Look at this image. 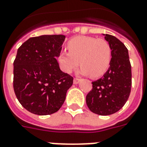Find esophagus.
Wrapping results in <instances>:
<instances>
[{"label":"esophagus","instance_id":"obj_1","mask_svg":"<svg viewBox=\"0 0 147 147\" xmlns=\"http://www.w3.org/2000/svg\"><path fill=\"white\" fill-rule=\"evenodd\" d=\"M79 82H80V79H78V78H74L73 83L75 84V85H76V84H78V83H79Z\"/></svg>","mask_w":147,"mask_h":147}]
</instances>
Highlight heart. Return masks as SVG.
I'll return each mask as SVG.
<instances>
[{
	"instance_id": "b5f03b06",
	"label": "heart",
	"mask_w": 147,
	"mask_h": 147,
	"mask_svg": "<svg viewBox=\"0 0 147 147\" xmlns=\"http://www.w3.org/2000/svg\"><path fill=\"white\" fill-rule=\"evenodd\" d=\"M68 51H61L58 57L61 70L71 73L79 65L85 76H102L110 65L112 50L108 41L92 37L78 36L67 44Z\"/></svg>"
}]
</instances>
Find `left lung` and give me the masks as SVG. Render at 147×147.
<instances>
[{"label":"left lung","instance_id":"obj_1","mask_svg":"<svg viewBox=\"0 0 147 147\" xmlns=\"http://www.w3.org/2000/svg\"><path fill=\"white\" fill-rule=\"evenodd\" d=\"M112 50L108 71L92 82V88L86 96V104L92 113L108 116L118 112L128 99L132 86L131 65L128 49L118 38L104 34Z\"/></svg>","mask_w":147,"mask_h":147}]
</instances>
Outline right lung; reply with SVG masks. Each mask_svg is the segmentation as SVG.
Listing matches in <instances>:
<instances>
[{
    "mask_svg": "<svg viewBox=\"0 0 147 147\" xmlns=\"http://www.w3.org/2000/svg\"><path fill=\"white\" fill-rule=\"evenodd\" d=\"M65 35H41L27 40L14 61V90L24 109L39 116L59 110L73 78L59 68Z\"/></svg>",
    "mask_w": 147,
    "mask_h": 147,
    "instance_id": "right-lung-1",
    "label": "right lung"
}]
</instances>
